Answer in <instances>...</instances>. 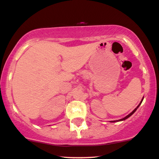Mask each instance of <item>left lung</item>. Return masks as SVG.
<instances>
[{"label":"left lung","instance_id":"8db88e82","mask_svg":"<svg viewBox=\"0 0 159 159\" xmlns=\"http://www.w3.org/2000/svg\"><path fill=\"white\" fill-rule=\"evenodd\" d=\"M143 99H144V97H143V98H142V101H141V102L139 103V105H138V106H137V107H136V108H135V109L134 110V111H132V112H131V113H130V114H128V115H127V116H125V117H124V118H123V119H119V120H116V121H111V122H116V121H123V120H125V119H127V118H129V117H130V116H132L133 114H134V113L135 112H136V110H137V108H138V107H139V105H141V104H142V101H143Z\"/></svg>","mask_w":159,"mask_h":159}]
</instances>
